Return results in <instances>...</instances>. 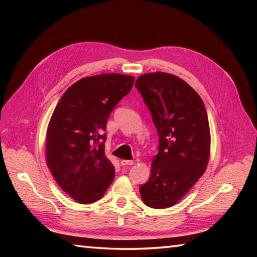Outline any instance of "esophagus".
Returning a JSON list of instances; mask_svg holds the SVG:
<instances>
[{
	"label": "esophagus",
	"instance_id": "1",
	"mask_svg": "<svg viewBox=\"0 0 257 257\" xmlns=\"http://www.w3.org/2000/svg\"><path fill=\"white\" fill-rule=\"evenodd\" d=\"M121 165L122 167H125V165H133L134 164V161H129V160H121Z\"/></svg>",
	"mask_w": 257,
	"mask_h": 257
}]
</instances>
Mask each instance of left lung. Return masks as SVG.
Instances as JSON below:
<instances>
[{
	"mask_svg": "<svg viewBox=\"0 0 257 257\" xmlns=\"http://www.w3.org/2000/svg\"><path fill=\"white\" fill-rule=\"evenodd\" d=\"M135 86L159 134V152L152 162L150 180L139 191L147 206L170 207L206 170L211 145L206 108L186 81L170 73H146Z\"/></svg>",
	"mask_w": 257,
	"mask_h": 257,
	"instance_id": "obj_1",
	"label": "left lung"
}]
</instances>
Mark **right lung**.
I'll return each instance as SVG.
<instances>
[{
  "mask_svg": "<svg viewBox=\"0 0 257 257\" xmlns=\"http://www.w3.org/2000/svg\"><path fill=\"white\" fill-rule=\"evenodd\" d=\"M134 80L119 73L82 78L66 90L52 114L46 162L61 189L78 203L101 199L114 179V167L104 152L103 132Z\"/></svg>",
  "mask_w": 257,
  "mask_h": 257,
  "instance_id": "obj_1",
  "label": "right lung"
}]
</instances>
